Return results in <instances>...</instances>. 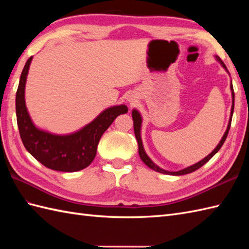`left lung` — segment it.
<instances>
[{
	"mask_svg": "<svg viewBox=\"0 0 249 249\" xmlns=\"http://www.w3.org/2000/svg\"><path fill=\"white\" fill-rule=\"evenodd\" d=\"M216 60H217L218 62H220V64L223 65V67H224V68H226V70H227V67H226V65L224 64V62L221 61L218 56H216ZM230 89H231V91H232V107H231V116H230V120H229L228 127H227L226 133H225V135L223 136V138H221V140H220V142L218 143V145L215 147V150H214L212 153H211V154H209V155L206 156L205 158H203L202 160H200L199 162L195 163V165H193V166L185 168V169H183V170L176 171V172H171V171H166V170H163V169H161V168H160L158 166H156L155 163L153 162V161L150 160V157L146 155V153L144 152V149H143V145H142V140H141V136H140L141 123H142L141 115H140V113H139L138 111H137V110H133V113H131V115H133V120H134V130H135L136 139H137V141H138L139 156H140V158H141V160L143 161L147 167L151 168V169H153V170H155V171L160 172V173H163V174H169V176H183V174H187V173H190V172H194V171H196V170H198L199 168L202 167V166L204 165V163L208 162V161L211 160V158H212V157L216 154V153H217V152L220 150V147L223 146L224 142H225V140H226V138H227V136H228L229 129H230V126H231L232 114H233V109H234V92H233V87H232V83H231V86H230Z\"/></svg>",
	"mask_w": 249,
	"mask_h": 249,
	"instance_id": "left-lung-1",
	"label": "left lung"
}]
</instances>
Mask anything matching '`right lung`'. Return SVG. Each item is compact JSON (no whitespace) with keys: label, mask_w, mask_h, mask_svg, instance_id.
<instances>
[{"label":"right lung","mask_w":249,"mask_h":249,"mask_svg":"<svg viewBox=\"0 0 249 249\" xmlns=\"http://www.w3.org/2000/svg\"><path fill=\"white\" fill-rule=\"evenodd\" d=\"M31 62L32 56L26 61L21 72L16 93V114L23 145L35 160L52 170L62 172L82 170L94 160L103 134L115 118L126 113L128 109L125 105L106 109L91 123L71 135H52L40 130L32 122L24 100L25 81Z\"/></svg>","instance_id":"add662e5"}]
</instances>
